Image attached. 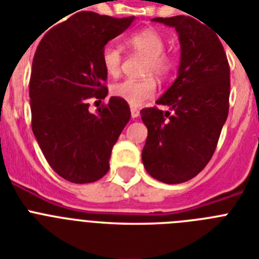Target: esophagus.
<instances>
[{"label":"esophagus","mask_w":259,"mask_h":259,"mask_svg":"<svg viewBox=\"0 0 259 259\" xmlns=\"http://www.w3.org/2000/svg\"><path fill=\"white\" fill-rule=\"evenodd\" d=\"M140 112H139V109L136 108V107H131V116L132 119H136V117H139Z\"/></svg>","instance_id":"34e87169"}]
</instances>
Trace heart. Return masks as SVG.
I'll return each mask as SVG.
<instances>
[{
    "label": "heart",
    "mask_w": 259,
    "mask_h": 259,
    "mask_svg": "<svg viewBox=\"0 0 259 259\" xmlns=\"http://www.w3.org/2000/svg\"><path fill=\"white\" fill-rule=\"evenodd\" d=\"M125 47L135 53L146 56L144 76H152L164 80L174 69V59L164 53L165 38L156 29L147 28L132 33L125 38ZM101 64L105 73L111 77H117L121 72L123 55L115 44H107L101 52ZM111 94L117 99L127 101L131 105H142L156 94V81L152 77L143 80H124L111 88Z\"/></svg>",
    "instance_id": "obj_1"
}]
</instances>
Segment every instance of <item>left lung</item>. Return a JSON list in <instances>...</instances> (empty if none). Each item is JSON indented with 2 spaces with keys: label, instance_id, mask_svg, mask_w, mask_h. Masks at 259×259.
<instances>
[{
  "label": "left lung",
  "instance_id": "left-lung-1",
  "mask_svg": "<svg viewBox=\"0 0 259 259\" xmlns=\"http://www.w3.org/2000/svg\"><path fill=\"white\" fill-rule=\"evenodd\" d=\"M192 17L154 18L179 33L181 65L177 80L156 101L171 111H140L148 130L143 164L151 177L168 185L190 181L206 167L229 115L226 53L217 33Z\"/></svg>",
  "mask_w": 259,
  "mask_h": 259
}]
</instances>
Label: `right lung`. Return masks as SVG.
Segmentation results:
<instances>
[{"label": "right lung", "instance_id": "1", "mask_svg": "<svg viewBox=\"0 0 259 259\" xmlns=\"http://www.w3.org/2000/svg\"><path fill=\"white\" fill-rule=\"evenodd\" d=\"M134 18L78 12L53 26L37 47L29 81L32 130L47 162L65 181L92 183L108 172L111 151L131 111L115 96L96 113L88 108L91 99L108 95L103 48Z\"/></svg>", "mask_w": 259, "mask_h": 259}]
</instances>
